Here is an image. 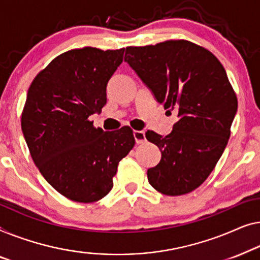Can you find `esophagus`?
I'll list each match as a JSON object with an SVG mask.
<instances>
[{"label":"esophagus","instance_id":"esophagus-1","mask_svg":"<svg viewBox=\"0 0 260 260\" xmlns=\"http://www.w3.org/2000/svg\"><path fill=\"white\" fill-rule=\"evenodd\" d=\"M134 139L137 144H144L146 141V137H145V132L144 131H134Z\"/></svg>","mask_w":260,"mask_h":260}]
</instances>
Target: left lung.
<instances>
[{"instance_id": "8db88e82", "label": "left lung", "mask_w": 260, "mask_h": 260, "mask_svg": "<svg viewBox=\"0 0 260 260\" xmlns=\"http://www.w3.org/2000/svg\"><path fill=\"white\" fill-rule=\"evenodd\" d=\"M125 61L156 101L178 112L166 137L146 133L161 151L160 162L147 171L149 184L166 196L194 191L220 159L238 108L224 67L210 50L186 40L127 47Z\"/></svg>"}]
</instances>
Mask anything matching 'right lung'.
I'll list each match as a JSON object with an SVG mask.
<instances>
[{
	"mask_svg": "<svg viewBox=\"0 0 260 260\" xmlns=\"http://www.w3.org/2000/svg\"><path fill=\"white\" fill-rule=\"evenodd\" d=\"M123 52L68 50L42 69L28 89L21 127L32 161L73 202L94 203L107 196L120 160L134 147L128 126L105 132L88 120L107 102L106 87Z\"/></svg>",
	"mask_w": 260,
	"mask_h": 260,
	"instance_id": "right-lung-1",
	"label": "right lung"
}]
</instances>
